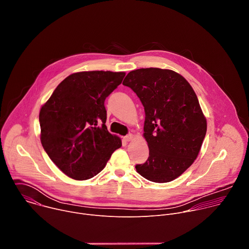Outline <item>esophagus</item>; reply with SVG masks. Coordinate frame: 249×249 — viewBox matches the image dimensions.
Here are the masks:
<instances>
[{
  "mask_svg": "<svg viewBox=\"0 0 249 249\" xmlns=\"http://www.w3.org/2000/svg\"><path fill=\"white\" fill-rule=\"evenodd\" d=\"M123 139H124L125 142H130V141H132V139H133V135H132V134H128V135L125 136Z\"/></svg>",
  "mask_w": 249,
  "mask_h": 249,
  "instance_id": "1",
  "label": "esophagus"
}]
</instances>
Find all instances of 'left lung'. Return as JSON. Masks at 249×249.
<instances>
[{"label": "left lung", "instance_id": "8db88e82", "mask_svg": "<svg viewBox=\"0 0 249 249\" xmlns=\"http://www.w3.org/2000/svg\"><path fill=\"white\" fill-rule=\"evenodd\" d=\"M123 85L140 98L145 109L146 162L136 164L146 179L164 183L180 176L196 160L206 136L207 121L189 83L171 70L138 69Z\"/></svg>", "mask_w": 249, "mask_h": 249}]
</instances>
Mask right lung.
Here are the masks:
<instances>
[{
  "mask_svg": "<svg viewBox=\"0 0 249 249\" xmlns=\"http://www.w3.org/2000/svg\"><path fill=\"white\" fill-rule=\"evenodd\" d=\"M125 73L91 71L67 77L39 113L41 144L51 160L69 177L86 180L99 173L121 140L111 135L104 101Z\"/></svg>",
  "mask_w": 249,
  "mask_h": 249,
  "instance_id": "add662e5",
  "label": "right lung"
}]
</instances>
